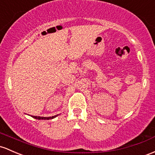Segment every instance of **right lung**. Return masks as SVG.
Masks as SVG:
<instances>
[{
    "label": "right lung",
    "instance_id": "right-lung-1",
    "mask_svg": "<svg viewBox=\"0 0 155 155\" xmlns=\"http://www.w3.org/2000/svg\"><path fill=\"white\" fill-rule=\"evenodd\" d=\"M57 115H54V116H52V117H40V116H31L33 117L34 118H36V119H39V120H40V119H42V120H48V119H52V118H54L55 117H57Z\"/></svg>",
    "mask_w": 155,
    "mask_h": 155
}]
</instances>
